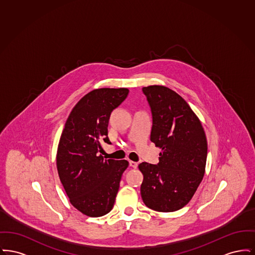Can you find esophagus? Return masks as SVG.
Here are the masks:
<instances>
[{"instance_id":"esophagus-1","label":"esophagus","mask_w":255,"mask_h":255,"mask_svg":"<svg viewBox=\"0 0 255 255\" xmlns=\"http://www.w3.org/2000/svg\"><path fill=\"white\" fill-rule=\"evenodd\" d=\"M129 164H130V166H131V167H133V168H136V167H137V165H138V163H137V162L133 161V160H130V161H129Z\"/></svg>"}]
</instances>
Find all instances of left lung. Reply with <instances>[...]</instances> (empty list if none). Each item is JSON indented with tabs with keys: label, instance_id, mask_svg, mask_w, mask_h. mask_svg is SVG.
Wrapping results in <instances>:
<instances>
[{
	"label": "left lung",
	"instance_id": "8db88e82",
	"mask_svg": "<svg viewBox=\"0 0 255 255\" xmlns=\"http://www.w3.org/2000/svg\"><path fill=\"white\" fill-rule=\"evenodd\" d=\"M152 115L150 139L161 148L159 162H141L140 193L149 208L172 212L185 206L205 175L207 142L199 119L186 101L163 86L142 88Z\"/></svg>",
	"mask_w": 255,
	"mask_h": 255
}]
</instances>
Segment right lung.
Masks as SVG:
<instances>
[{
  "label": "right lung",
  "instance_id": "right-lung-1",
  "mask_svg": "<svg viewBox=\"0 0 255 255\" xmlns=\"http://www.w3.org/2000/svg\"><path fill=\"white\" fill-rule=\"evenodd\" d=\"M125 88L97 89L82 97L71 112L61 134L56 164L61 182L77 210L100 217L112 210L125 159H105L102 142L111 144L108 124L113 110L128 96Z\"/></svg>",
  "mask_w": 255,
  "mask_h": 255
}]
</instances>
